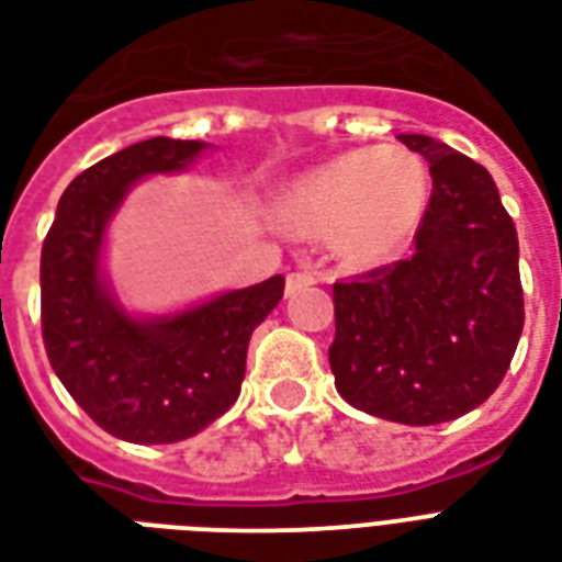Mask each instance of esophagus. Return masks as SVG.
I'll return each instance as SVG.
<instances>
[{
    "label": "esophagus",
    "mask_w": 562,
    "mask_h": 562,
    "mask_svg": "<svg viewBox=\"0 0 562 562\" xmlns=\"http://www.w3.org/2000/svg\"><path fill=\"white\" fill-rule=\"evenodd\" d=\"M316 281H319V276H316L313 269H295V272L286 276V295L302 293L304 286H313Z\"/></svg>",
    "instance_id": "1"
}]
</instances>
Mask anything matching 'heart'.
Here are the masks:
<instances>
[{
    "mask_svg": "<svg viewBox=\"0 0 562 562\" xmlns=\"http://www.w3.org/2000/svg\"><path fill=\"white\" fill-rule=\"evenodd\" d=\"M430 202L425 160L398 146L346 151L311 169L278 199L281 225L302 237H328L349 267L398 258L419 232Z\"/></svg>",
    "mask_w": 562,
    "mask_h": 562,
    "instance_id": "heart-1",
    "label": "heart"
}]
</instances>
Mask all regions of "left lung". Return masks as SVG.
<instances>
[{"instance_id": "left-lung-1", "label": "left lung", "mask_w": 562, "mask_h": 562, "mask_svg": "<svg viewBox=\"0 0 562 562\" xmlns=\"http://www.w3.org/2000/svg\"><path fill=\"white\" fill-rule=\"evenodd\" d=\"M428 160V211L407 260L334 284L328 349L337 393L402 425L475 411L519 346V237L481 164L428 134H398Z\"/></svg>"}]
</instances>
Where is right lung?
Returning a JSON list of instances; mask_svg holds the SVG:
<instances>
[{
	"mask_svg": "<svg viewBox=\"0 0 562 562\" xmlns=\"http://www.w3.org/2000/svg\"><path fill=\"white\" fill-rule=\"evenodd\" d=\"M207 143L151 137L99 160L64 190L41 251L46 355L78 407L111 437L181 442L240 395L251 330L276 311L284 276L167 316H134L102 276L108 222L140 178L181 172Z\"/></svg>",
	"mask_w": 562,
	"mask_h": 562,
	"instance_id": "obj_1",
	"label": "right lung"
}]
</instances>
